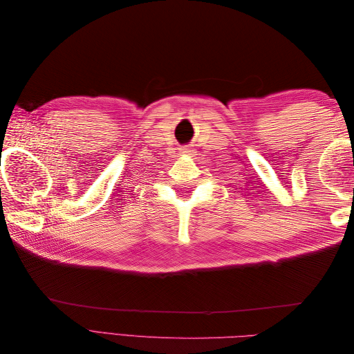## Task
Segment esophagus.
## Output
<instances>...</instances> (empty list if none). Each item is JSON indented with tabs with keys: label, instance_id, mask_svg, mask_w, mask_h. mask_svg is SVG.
<instances>
[{
	"label": "esophagus",
	"instance_id": "obj_1",
	"mask_svg": "<svg viewBox=\"0 0 354 354\" xmlns=\"http://www.w3.org/2000/svg\"><path fill=\"white\" fill-rule=\"evenodd\" d=\"M185 152H189V151H187V149H185Z\"/></svg>",
	"mask_w": 354,
	"mask_h": 354
}]
</instances>
